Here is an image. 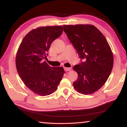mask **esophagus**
Masks as SVG:
<instances>
[{"instance_id": "esophagus-1", "label": "esophagus", "mask_w": 127, "mask_h": 127, "mask_svg": "<svg viewBox=\"0 0 127 127\" xmlns=\"http://www.w3.org/2000/svg\"><path fill=\"white\" fill-rule=\"evenodd\" d=\"M64 70H65V71H69L72 69V68H66V67H64Z\"/></svg>"}]
</instances>
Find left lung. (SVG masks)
<instances>
[{"mask_svg":"<svg viewBox=\"0 0 127 127\" xmlns=\"http://www.w3.org/2000/svg\"><path fill=\"white\" fill-rule=\"evenodd\" d=\"M63 29L79 57L83 59L73 67L78 73L73 84L74 89L82 94H93L105 84L111 73L114 58L110 47L93 25H64Z\"/></svg>","mask_w":127,"mask_h":127,"instance_id":"left-lung-1","label":"left lung"}]
</instances>
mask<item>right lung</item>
I'll return each instance as SVG.
<instances>
[{
    "label": "right lung",
    "instance_id": "1",
    "mask_svg": "<svg viewBox=\"0 0 127 127\" xmlns=\"http://www.w3.org/2000/svg\"><path fill=\"white\" fill-rule=\"evenodd\" d=\"M63 31L61 26L33 29L25 36L17 51L19 76L31 91L40 96L55 92L65 73L63 67H51L44 61L51 43Z\"/></svg>",
    "mask_w": 127,
    "mask_h": 127
}]
</instances>
